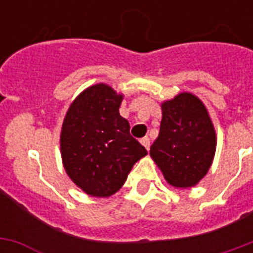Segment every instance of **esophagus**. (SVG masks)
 <instances>
[{
  "label": "esophagus",
  "instance_id": "34e87169",
  "mask_svg": "<svg viewBox=\"0 0 253 253\" xmlns=\"http://www.w3.org/2000/svg\"><path fill=\"white\" fill-rule=\"evenodd\" d=\"M140 142H142L143 146L146 147V150H150V146H151L150 139H148V138H143L142 140H140Z\"/></svg>",
  "mask_w": 253,
  "mask_h": 253
}]
</instances>
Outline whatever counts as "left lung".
I'll list each match as a JSON object with an SVG mask.
<instances>
[{
	"instance_id": "8db88e82",
	"label": "left lung",
	"mask_w": 253,
	"mask_h": 253,
	"mask_svg": "<svg viewBox=\"0 0 253 253\" xmlns=\"http://www.w3.org/2000/svg\"><path fill=\"white\" fill-rule=\"evenodd\" d=\"M159 138L150 155L169 184L190 188L208 173L215 154V131L204 103L181 93L163 103Z\"/></svg>"
}]
</instances>
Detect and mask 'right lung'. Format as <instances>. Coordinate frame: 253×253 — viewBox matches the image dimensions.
<instances>
[{"instance_id": "add662e5", "label": "right lung", "mask_w": 253, "mask_h": 253, "mask_svg": "<svg viewBox=\"0 0 253 253\" xmlns=\"http://www.w3.org/2000/svg\"><path fill=\"white\" fill-rule=\"evenodd\" d=\"M122 95L110 86L87 87L69 107L60 136L61 158L68 176L85 193L109 197L121 189L147 150L130 134L121 117Z\"/></svg>"}]
</instances>
